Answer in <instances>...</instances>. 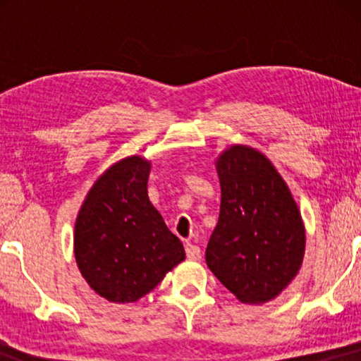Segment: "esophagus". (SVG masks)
I'll return each instance as SVG.
<instances>
[{
    "label": "esophagus",
    "instance_id": "obj_1",
    "mask_svg": "<svg viewBox=\"0 0 361 361\" xmlns=\"http://www.w3.org/2000/svg\"><path fill=\"white\" fill-rule=\"evenodd\" d=\"M185 253H187V258H189V259H200L202 251H200L199 246L190 243V241H187V243H185Z\"/></svg>",
    "mask_w": 361,
    "mask_h": 361
}]
</instances>
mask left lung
<instances>
[{"label": "left lung", "mask_w": 361, "mask_h": 361, "mask_svg": "<svg viewBox=\"0 0 361 361\" xmlns=\"http://www.w3.org/2000/svg\"><path fill=\"white\" fill-rule=\"evenodd\" d=\"M220 215L205 251L212 273L245 304H264L299 273L305 230L268 157L235 145L216 159Z\"/></svg>", "instance_id": "left-lung-1"}]
</instances>
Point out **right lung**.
<instances>
[{
	"instance_id": "right-lung-1",
	"label": "right lung",
	"mask_w": 361,
	"mask_h": 361,
	"mask_svg": "<svg viewBox=\"0 0 361 361\" xmlns=\"http://www.w3.org/2000/svg\"><path fill=\"white\" fill-rule=\"evenodd\" d=\"M151 162L131 156L98 177L75 221L73 251L88 286L110 302H136L185 258L147 197Z\"/></svg>"
}]
</instances>
